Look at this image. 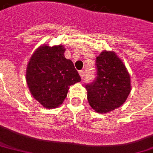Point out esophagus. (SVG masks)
Here are the masks:
<instances>
[{"label":"esophagus","mask_w":153,"mask_h":153,"mask_svg":"<svg viewBox=\"0 0 153 153\" xmlns=\"http://www.w3.org/2000/svg\"><path fill=\"white\" fill-rule=\"evenodd\" d=\"M79 75H80V77H81V79H83V78H84V75H85L84 71H79Z\"/></svg>","instance_id":"34e87169"}]
</instances>
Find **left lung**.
Returning a JSON list of instances; mask_svg holds the SVG:
<instances>
[{
    "instance_id": "obj_1",
    "label": "left lung",
    "mask_w": 153,
    "mask_h": 153,
    "mask_svg": "<svg viewBox=\"0 0 153 153\" xmlns=\"http://www.w3.org/2000/svg\"><path fill=\"white\" fill-rule=\"evenodd\" d=\"M97 77L86 86L87 100L97 113L110 112L120 107L131 90L128 69L114 51H103L96 57Z\"/></svg>"
}]
</instances>
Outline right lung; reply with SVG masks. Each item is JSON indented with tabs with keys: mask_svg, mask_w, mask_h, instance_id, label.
Here are the masks:
<instances>
[{
	"mask_svg": "<svg viewBox=\"0 0 153 153\" xmlns=\"http://www.w3.org/2000/svg\"><path fill=\"white\" fill-rule=\"evenodd\" d=\"M63 45H41L31 56L25 79L30 93L47 109L59 107L70 86L81 81L71 60L66 59Z\"/></svg>",
	"mask_w": 153,
	"mask_h": 153,
	"instance_id": "1",
	"label": "right lung"
}]
</instances>
